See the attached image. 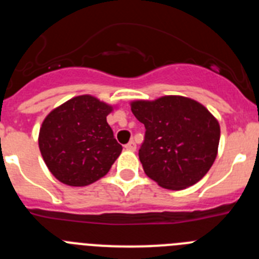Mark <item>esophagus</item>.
<instances>
[{
  "label": "esophagus",
  "mask_w": 259,
  "mask_h": 259,
  "mask_svg": "<svg viewBox=\"0 0 259 259\" xmlns=\"http://www.w3.org/2000/svg\"><path fill=\"white\" fill-rule=\"evenodd\" d=\"M124 148L127 150H132V152H134V150L136 149V144H135V141H130L128 144H125Z\"/></svg>",
  "instance_id": "esophagus-1"
}]
</instances>
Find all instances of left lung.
Returning <instances> with one entry per match:
<instances>
[{"label": "left lung", "mask_w": 259, "mask_h": 259, "mask_svg": "<svg viewBox=\"0 0 259 259\" xmlns=\"http://www.w3.org/2000/svg\"><path fill=\"white\" fill-rule=\"evenodd\" d=\"M131 110L145 125L139 158L150 179L179 191L206 175L221 139L218 120L206 107L183 96H164L131 102Z\"/></svg>", "instance_id": "obj_1"}]
</instances>
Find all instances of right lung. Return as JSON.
I'll return each mask as SVG.
<instances>
[{
  "mask_svg": "<svg viewBox=\"0 0 259 259\" xmlns=\"http://www.w3.org/2000/svg\"><path fill=\"white\" fill-rule=\"evenodd\" d=\"M113 106L89 95L52 110L38 134V148L50 172L63 184L85 187L106 175L122 153L106 116Z\"/></svg>",
  "mask_w": 259,
  "mask_h": 259,
  "instance_id": "obj_1",
  "label": "right lung"
}]
</instances>
